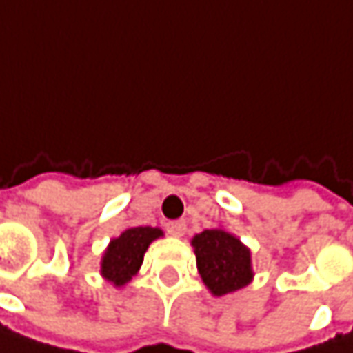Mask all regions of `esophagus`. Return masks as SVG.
Instances as JSON below:
<instances>
[{"label":"esophagus","mask_w":353,"mask_h":353,"mask_svg":"<svg viewBox=\"0 0 353 353\" xmlns=\"http://www.w3.org/2000/svg\"><path fill=\"white\" fill-rule=\"evenodd\" d=\"M165 230H168L172 236H183L185 230H188V224H185L183 220H172V222L165 224Z\"/></svg>","instance_id":"obj_1"}]
</instances>
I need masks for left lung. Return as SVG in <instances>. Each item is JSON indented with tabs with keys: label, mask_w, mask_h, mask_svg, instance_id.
Listing matches in <instances>:
<instances>
[{
	"label": "left lung",
	"mask_w": 353,
	"mask_h": 353,
	"mask_svg": "<svg viewBox=\"0 0 353 353\" xmlns=\"http://www.w3.org/2000/svg\"><path fill=\"white\" fill-rule=\"evenodd\" d=\"M192 244L202 281L214 295L239 291L250 283V252L236 236L214 228L196 234Z\"/></svg>",
	"instance_id": "obj_1"
}]
</instances>
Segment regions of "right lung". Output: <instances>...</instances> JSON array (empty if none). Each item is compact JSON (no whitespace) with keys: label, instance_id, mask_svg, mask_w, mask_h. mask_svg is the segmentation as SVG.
Segmentation results:
<instances>
[{"label":"right lung","instance_id":"obj_1","mask_svg":"<svg viewBox=\"0 0 353 353\" xmlns=\"http://www.w3.org/2000/svg\"><path fill=\"white\" fill-rule=\"evenodd\" d=\"M161 234L163 232L159 228H151V226H137V228L125 230L119 239L111 241L103 256V263H101L103 276L111 281L114 287L129 283L131 276L139 271L149 244L155 239H159Z\"/></svg>","mask_w":353,"mask_h":353}]
</instances>
